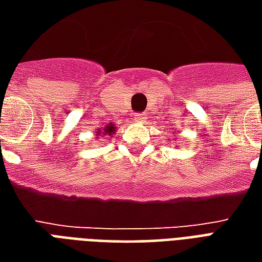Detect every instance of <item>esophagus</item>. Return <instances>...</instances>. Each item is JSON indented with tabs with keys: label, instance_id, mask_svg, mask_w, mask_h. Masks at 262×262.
<instances>
[{
	"label": "esophagus",
	"instance_id": "obj_1",
	"mask_svg": "<svg viewBox=\"0 0 262 262\" xmlns=\"http://www.w3.org/2000/svg\"><path fill=\"white\" fill-rule=\"evenodd\" d=\"M147 119V115L146 114H135V122H139V123H143Z\"/></svg>",
	"mask_w": 262,
	"mask_h": 262
}]
</instances>
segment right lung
I'll return each mask as SVG.
<instances>
[{
	"instance_id": "add662e5",
	"label": "right lung",
	"mask_w": 262,
	"mask_h": 262,
	"mask_svg": "<svg viewBox=\"0 0 262 262\" xmlns=\"http://www.w3.org/2000/svg\"><path fill=\"white\" fill-rule=\"evenodd\" d=\"M115 132H116V127L111 123V125L105 126L102 130H101V129H98L97 136H99V135H103V136H112Z\"/></svg>"
}]
</instances>
